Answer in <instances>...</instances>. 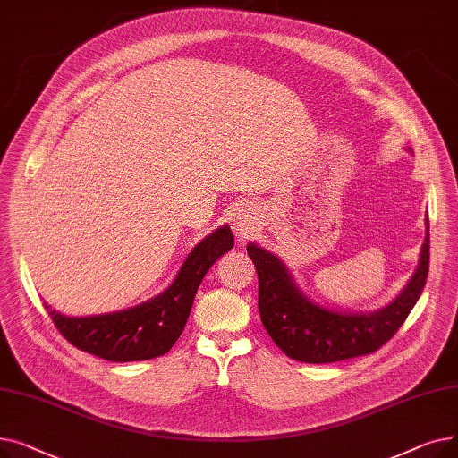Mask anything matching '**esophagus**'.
<instances>
[{
    "label": "esophagus",
    "mask_w": 458,
    "mask_h": 458,
    "mask_svg": "<svg viewBox=\"0 0 458 458\" xmlns=\"http://www.w3.org/2000/svg\"><path fill=\"white\" fill-rule=\"evenodd\" d=\"M232 225H233V230L239 233V235H247L250 232V221H247V216L243 213L235 215L232 219Z\"/></svg>",
    "instance_id": "1"
}]
</instances>
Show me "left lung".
Returning <instances> with one entry per match:
<instances>
[{
    "label": "left lung",
    "mask_w": 458,
    "mask_h": 458,
    "mask_svg": "<svg viewBox=\"0 0 458 458\" xmlns=\"http://www.w3.org/2000/svg\"><path fill=\"white\" fill-rule=\"evenodd\" d=\"M247 252L258 273L263 327L287 356L306 364H332L378 351L406 321L428 275L427 233L418 271L390 306L375 314H342L308 301L275 254L258 245H249Z\"/></svg>",
    "instance_id": "left-lung-1"
}]
</instances>
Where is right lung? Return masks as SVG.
Masks as SVG:
<instances>
[{
  "mask_svg": "<svg viewBox=\"0 0 458 458\" xmlns=\"http://www.w3.org/2000/svg\"><path fill=\"white\" fill-rule=\"evenodd\" d=\"M233 247V235L223 226L199 243L168 290L135 308L116 314L66 318L46 306L54 325L80 351L109 362L150 360L171 351L187 323L195 293L213 263Z\"/></svg>",
  "mask_w": 458,
  "mask_h": 458,
  "instance_id": "obj_1",
  "label": "right lung"
}]
</instances>
